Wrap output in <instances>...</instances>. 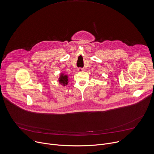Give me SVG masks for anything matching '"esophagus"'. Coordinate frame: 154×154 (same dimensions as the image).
I'll return each mask as SVG.
<instances>
[{
    "mask_svg": "<svg viewBox=\"0 0 154 154\" xmlns=\"http://www.w3.org/2000/svg\"><path fill=\"white\" fill-rule=\"evenodd\" d=\"M78 71H79V72H82V71H84V69H83V68H78Z\"/></svg>",
    "mask_w": 154,
    "mask_h": 154,
    "instance_id": "obj_1",
    "label": "esophagus"
}]
</instances>
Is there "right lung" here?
Here are the masks:
<instances>
[{"label":"right lung","mask_w":154,"mask_h":154,"mask_svg":"<svg viewBox=\"0 0 154 154\" xmlns=\"http://www.w3.org/2000/svg\"><path fill=\"white\" fill-rule=\"evenodd\" d=\"M68 82V76L66 75H63V74H61L60 78H59V82L62 84H63V86L67 85Z\"/></svg>","instance_id":"add662e5"}]
</instances>
